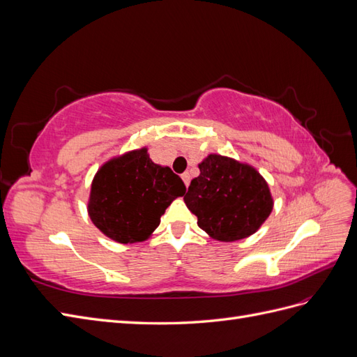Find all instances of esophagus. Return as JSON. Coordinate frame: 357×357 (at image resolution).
Returning <instances> with one entry per match:
<instances>
[{
	"instance_id": "34e87169",
	"label": "esophagus",
	"mask_w": 357,
	"mask_h": 357,
	"mask_svg": "<svg viewBox=\"0 0 357 357\" xmlns=\"http://www.w3.org/2000/svg\"><path fill=\"white\" fill-rule=\"evenodd\" d=\"M181 180L185 181L186 188H189V183H190V174H189V172H183V174H181Z\"/></svg>"
}]
</instances>
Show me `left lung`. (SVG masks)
Instances as JSON below:
<instances>
[{
    "mask_svg": "<svg viewBox=\"0 0 357 357\" xmlns=\"http://www.w3.org/2000/svg\"><path fill=\"white\" fill-rule=\"evenodd\" d=\"M185 202L198 226L214 240L236 241L255 234L273 210V198L259 172L231 158L210 155L199 164Z\"/></svg>",
    "mask_w": 357,
    "mask_h": 357,
    "instance_id": "obj_1",
    "label": "left lung"
}]
</instances>
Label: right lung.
<instances>
[{
	"mask_svg": "<svg viewBox=\"0 0 357 357\" xmlns=\"http://www.w3.org/2000/svg\"><path fill=\"white\" fill-rule=\"evenodd\" d=\"M186 186L168 167H159L147 150L116 158L96 172L92 181L89 215L93 225L117 243L146 240L160 215Z\"/></svg>",
	"mask_w": 357,
	"mask_h": 357,
	"instance_id": "add662e5",
	"label": "right lung"
}]
</instances>
